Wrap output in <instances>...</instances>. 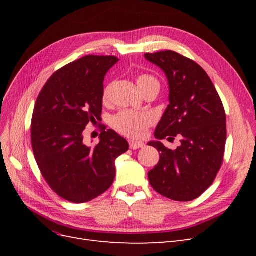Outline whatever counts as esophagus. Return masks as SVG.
<instances>
[{
    "mask_svg": "<svg viewBox=\"0 0 256 256\" xmlns=\"http://www.w3.org/2000/svg\"><path fill=\"white\" fill-rule=\"evenodd\" d=\"M129 146L131 150H138V148H142V147H144V143L142 142H136V141H130L129 142Z\"/></svg>",
    "mask_w": 256,
    "mask_h": 256,
    "instance_id": "34e87169",
    "label": "esophagus"
}]
</instances>
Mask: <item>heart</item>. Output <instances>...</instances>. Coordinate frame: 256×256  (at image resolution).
<instances>
[{
  "instance_id": "heart-1",
  "label": "heart",
  "mask_w": 256,
  "mask_h": 256,
  "mask_svg": "<svg viewBox=\"0 0 256 256\" xmlns=\"http://www.w3.org/2000/svg\"><path fill=\"white\" fill-rule=\"evenodd\" d=\"M136 82L141 92H143L148 86H152V85H157V86H159L158 80L150 74H141L138 78ZM110 90L111 85L106 88L104 92V100H108V98H109ZM152 116L147 113L122 111L118 114H116L112 118L111 125L115 130H118L120 134L129 138H138L145 134L146 129L152 125Z\"/></svg>"
}]
</instances>
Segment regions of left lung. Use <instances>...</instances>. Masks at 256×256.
Listing matches in <instances>:
<instances>
[{
    "label": "left lung",
    "instance_id": "left-lung-1",
    "mask_svg": "<svg viewBox=\"0 0 256 256\" xmlns=\"http://www.w3.org/2000/svg\"><path fill=\"white\" fill-rule=\"evenodd\" d=\"M168 82L170 104L154 131L158 140L180 138L168 150L160 141L150 142L160 152L158 164L148 172L159 194L189 202L210 187L223 161L226 118L220 96L204 69L194 60L171 50L146 53Z\"/></svg>",
    "mask_w": 256,
    "mask_h": 256
}]
</instances>
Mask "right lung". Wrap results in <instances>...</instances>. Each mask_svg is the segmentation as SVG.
I'll list each match as a JSON object with an SVG mask.
<instances>
[{
    "label": "right lung",
    "mask_w": 256,
    "mask_h": 256,
    "mask_svg": "<svg viewBox=\"0 0 256 256\" xmlns=\"http://www.w3.org/2000/svg\"><path fill=\"white\" fill-rule=\"evenodd\" d=\"M118 62L111 56L76 60L54 72L37 97L30 126L34 156L50 188L69 202H88L109 189L115 159L129 148L111 129L102 130L94 147L83 141L85 126L100 120L104 76Z\"/></svg>",
    "instance_id": "1"
}]
</instances>
